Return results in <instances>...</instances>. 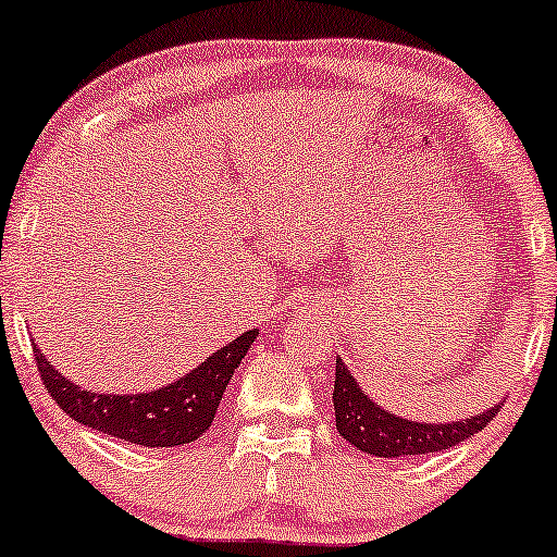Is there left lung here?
I'll use <instances>...</instances> for the list:
<instances>
[{"instance_id": "8db88e82", "label": "left lung", "mask_w": 557, "mask_h": 557, "mask_svg": "<svg viewBox=\"0 0 557 557\" xmlns=\"http://www.w3.org/2000/svg\"><path fill=\"white\" fill-rule=\"evenodd\" d=\"M332 400L339 435L350 441L358 451H367L372 457H411V454L444 451L486 428L499 411V406H492L486 414L448 424L400 420L367 398V393L358 387V382L352 380L339 358L337 369H334Z\"/></svg>"}]
</instances>
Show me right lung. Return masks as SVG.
Here are the masks:
<instances>
[{"label": "right lung", "instance_id": "right-lung-1", "mask_svg": "<svg viewBox=\"0 0 557 557\" xmlns=\"http://www.w3.org/2000/svg\"><path fill=\"white\" fill-rule=\"evenodd\" d=\"M255 337L257 332H244L242 337L209 356L199 369L172 382L170 387L137 393V396L82 391L79 385L52 369L37 345H34V356H37V369L47 393L71 420L100 430L111 438L159 448L190 444L207 433L218 414L220 398Z\"/></svg>", "mask_w": 557, "mask_h": 557}]
</instances>
